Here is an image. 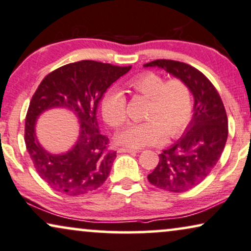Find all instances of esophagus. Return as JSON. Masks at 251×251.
<instances>
[{
    "label": "esophagus",
    "instance_id": "esophagus-1",
    "mask_svg": "<svg viewBox=\"0 0 251 251\" xmlns=\"http://www.w3.org/2000/svg\"><path fill=\"white\" fill-rule=\"evenodd\" d=\"M136 149H132V148H127V147H122L118 148V153H136Z\"/></svg>",
    "mask_w": 251,
    "mask_h": 251
}]
</instances>
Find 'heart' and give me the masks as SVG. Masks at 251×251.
Listing matches in <instances>:
<instances>
[{"label": "heart", "instance_id": "obj_1", "mask_svg": "<svg viewBox=\"0 0 251 251\" xmlns=\"http://www.w3.org/2000/svg\"><path fill=\"white\" fill-rule=\"evenodd\" d=\"M135 94L149 98L142 123H134L120 132L117 140L131 148H141L175 138L188 127L193 113L191 89L180 78L167 80L153 72L142 73L128 81ZM126 96L119 89H110L102 98V115L111 127L118 128L127 119Z\"/></svg>", "mask_w": 251, "mask_h": 251}]
</instances>
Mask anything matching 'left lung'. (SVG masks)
Here are the masks:
<instances>
[{
	"instance_id": "8db88e82",
	"label": "left lung",
	"mask_w": 251,
	"mask_h": 251,
	"mask_svg": "<svg viewBox=\"0 0 251 251\" xmlns=\"http://www.w3.org/2000/svg\"><path fill=\"white\" fill-rule=\"evenodd\" d=\"M144 67L162 68L189 85L195 98L192 120L184 134L158 155L148 180L158 189L184 192L210 175L223 154L228 136V119L221 97L206 76L188 63L154 60Z\"/></svg>"
}]
</instances>
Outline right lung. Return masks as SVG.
<instances>
[{
	"instance_id": "right-lung-1",
	"label": "right lung",
	"mask_w": 251,
	"mask_h": 251,
	"mask_svg": "<svg viewBox=\"0 0 251 251\" xmlns=\"http://www.w3.org/2000/svg\"><path fill=\"white\" fill-rule=\"evenodd\" d=\"M129 69L82 60L55 69L41 81L25 118V145L37 173L53 190L81 196L106 180L116 151L107 148L109 139L100 132L97 107L106 89ZM54 107L74 112L80 123L78 141L62 154L45 151L35 136L37 117Z\"/></svg>"
}]
</instances>
